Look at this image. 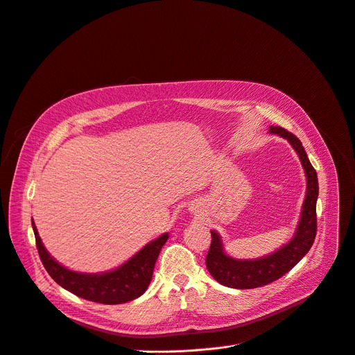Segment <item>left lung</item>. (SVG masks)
I'll return each instance as SVG.
<instances>
[{
    "label": "left lung",
    "mask_w": 355,
    "mask_h": 355,
    "mask_svg": "<svg viewBox=\"0 0 355 355\" xmlns=\"http://www.w3.org/2000/svg\"><path fill=\"white\" fill-rule=\"evenodd\" d=\"M270 132L286 137L297 152L304 168L307 190L302 218L296 235L283 248L268 257L250 261H239L227 257L223 252L220 236L211 230V243L206 257V267L216 282L232 288H255L279 280L312 248L316 236V200L319 187L315 168L307 158L302 142L295 135L279 126H271Z\"/></svg>",
    "instance_id": "8db88e82"
}]
</instances>
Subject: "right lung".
<instances>
[{
    "label": "right lung",
    "instance_id": "1",
    "mask_svg": "<svg viewBox=\"0 0 355 355\" xmlns=\"http://www.w3.org/2000/svg\"><path fill=\"white\" fill-rule=\"evenodd\" d=\"M32 226L42 264L52 279L78 297L104 304L126 303L144 295L150 283L153 267H155L161 248L168 239V235L164 234L158 239L149 242L128 263L114 271L104 274H81L58 264L44 250L35 222H32Z\"/></svg>",
    "mask_w": 355,
    "mask_h": 355
}]
</instances>
